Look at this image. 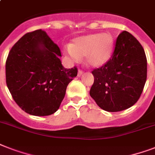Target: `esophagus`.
Returning <instances> with one entry per match:
<instances>
[{"label": "esophagus", "instance_id": "1", "mask_svg": "<svg viewBox=\"0 0 155 155\" xmlns=\"http://www.w3.org/2000/svg\"><path fill=\"white\" fill-rule=\"evenodd\" d=\"M83 74H84V71H81V70H79V71H78L77 76H78V77H80V76H81Z\"/></svg>", "mask_w": 155, "mask_h": 155}]
</instances>
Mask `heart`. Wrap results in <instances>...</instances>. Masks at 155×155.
I'll return each instance as SVG.
<instances>
[{"mask_svg": "<svg viewBox=\"0 0 155 155\" xmlns=\"http://www.w3.org/2000/svg\"><path fill=\"white\" fill-rule=\"evenodd\" d=\"M114 40L110 33L92 34L75 38L71 45L64 47L65 54L73 63H78L85 57L87 65L101 68L110 58Z\"/></svg>", "mask_w": 155, "mask_h": 155, "instance_id": "1", "label": "heart"}]
</instances>
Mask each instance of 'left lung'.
Segmentation results:
<instances>
[{"label":"left lung","mask_w":155,"mask_h":155,"mask_svg":"<svg viewBox=\"0 0 155 155\" xmlns=\"http://www.w3.org/2000/svg\"><path fill=\"white\" fill-rule=\"evenodd\" d=\"M90 96L108 112L130 108L138 101L147 81V61L140 42L127 31L117 38L112 58L92 71Z\"/></svg>","instance_id":"left-lung-1"}]
</instances>
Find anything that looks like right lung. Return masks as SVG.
Here are the masks:
<instances>
[{
	"instance_id": "add662e5",
	"label": "right lung",
	"mask_w": 155,
	"mask_h": 155,
	"mask_svg": "<svg viewBox=\"0 0 155 155\" xmlns=\"http://www.w3.org/2000/svg\"><path fill=\"white\" fill-rule=\"evenodd\" d=\"M60 50L45 31L21 38L8 53L6 84L13 100L25 113L49 116L58 110L77 68H64Z\"/></svg>"
}]
</instances>
